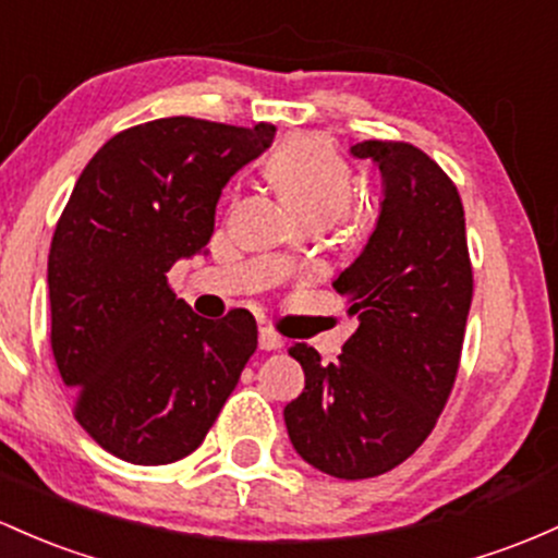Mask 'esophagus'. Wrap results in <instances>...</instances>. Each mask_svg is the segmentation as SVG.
<instances>
[{"instance_id":"34e87169","label":"esophagus","mask_w":558,"mask_h":558,"mask_svg":"<svg viewBox=\"0 0 558 558\" xmlns=\"http://www.w3.org/2000/svg\"><path fill=\"white\" fill-rule=\"evenodd\" d=\"M280 347H283V339H280L272 328H259V349L272 352V349H280Z\"/></svg>"}]
</instances>
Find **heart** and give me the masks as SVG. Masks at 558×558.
<instances>
[{"label": "heart", "mask_w": 558, "mask_h": 558, "mask_svg": "<svg viewBox=\"0 0 558 558\" xmlns=\"http://www.w3.org/2000/svg\"><path fill=\"white\" fill-rule=\"evenodd\" d=\"M265 171L289 209L307 222L328 225L347 211L352 198V169L326 140L289 137L267 156ZM280 259L289 262L291 251Z\"/></svg>", "instance_id": "obj_1"}]
</instances>
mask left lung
<instances>
[{
	"label": "left lung",
	"instance_id": "8db88e82",
	"mask_svg": "<svg viewBox=\"0 0 558 558\" xmlns=\"http://www.w3.org/2000/svg\"><path fill=\"white\" fill-rule=\"evenodd\" d=\"M381 171L376 228L333 289L360 326L339 360L289 354L304 391L283 410L293 450L339 480L400 466L432 434L456 384L471 307L466 219L456 185L424 150L365 140L349 148Z\"/></svg>",
	"mask_w": 558,
	"mask_h": 558
}]
</instances>
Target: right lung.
<instances>
[{
  "mask_svg": "<svg viewBox=\"0 0 558 558\" xmlns=\"http://www.w3.org/2000/svg\"><path fill=\"white\" fill-rule=\"evenodd\" d=\"M272 124L171 116L110 137L54 228L52 354L84 432L121 461L163 466L204 442L256 349V320H206L169 289L201 254L222 187L269 148Z\"/></svg>",
  "mask_w": 558,
  "mask_h": 558,
  "instance_id": "1",
  "label": "right lung"
}]
</instances>
